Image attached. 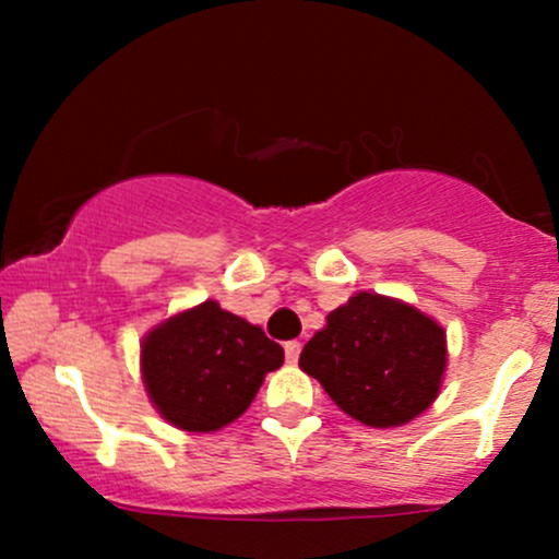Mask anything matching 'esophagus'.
<instances>
[{
  "mask_svg": "<svg viewBox=\"0 0 559 559\" xmlns=\"http://www.w3.org/2000/svg\"><path fill=\"white\" fill-rule=\"evenodd\" d=\"M284 352H286V360L288 362H297L299 360V352H301V344L299 342H286L284 344Z\"/></svg>",
  "mask_w": 559,
  "mask_h": 559,
  "instance_id": "1",
  "label": "esophagus"
}]
</instances>
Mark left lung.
Returning a JSON list of instances; mask_svg holds the SVG:
<instances>
[{
    "label": "left lung",
    "mask_w": 559,
    "mask_h": 559,
    "mask_svg": "<svg viewBox=\"0 0 559 559\" xmlns=\"http://www.w3.org/2000/svg\"><path fill=\"white\" fill-rule=\"evenodd\" d=\"M299 368L318 378L346 415L365 426L394 428L439 394L447 336L415 307L360 292L305 344Z\"/></svg>",
    "instance_id": "left-lung-1"
}]
</instances>
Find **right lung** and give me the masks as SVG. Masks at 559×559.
Returning a JSON list of instances; mask_svg holds the SVG:
<instances>
[{
	"label": "right lung",
	"instance_id": "right-lung-1",
	"mask_svg": "<svg viewBox=\"0 0 559 559\" xmlns=\"http://www.w3.org/2000/svg\"><path fill=\"white\" fill-rule=\"evenodd\" d=\"M281 362V344L217 301L165 320L141 344V373L159 415L194 433L239 418Z\"/></svg>",
	"mask_w": 559,
	"mask_h": 559
}]
</instances>
